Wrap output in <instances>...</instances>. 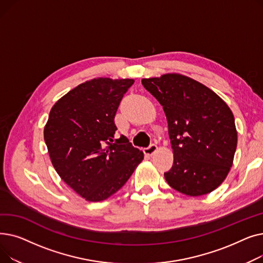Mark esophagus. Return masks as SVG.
Returning a JSON list of instances; mask_svg holds the SVG:
<instances>
[{"label":"esophagus","mask_w":263,"mask_h":263,"mask_svg":"<svg viewBox=\"0 0 263 263\" xmlns=\"http://www.w3.org/2000/svg\"><path fill=\"white\" fill-rule=\"evenodd\" d=\"M157 150H158V146L155 145V144H153V145H150L148 148L144 149V154H145L146 156H148V157H151V156H153V155L156 153Z\"/></svg>","instance_id":"1"}]
</instances>
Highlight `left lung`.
Returning a JSON list of instances; mask_svg holds the SVG:
<instances>
[{
  "label": "left lung",
  "mask_w": 263,
  "mask_h": 263,
  "mask_svg": "<svg viewBox=\"0 0 263 263\" xmlns=\"http://www.w3.org/2000/svg\"><path fill=\"white\" fill-rule=\"evenodd\" d=\"M163 106L174 153L167 183L189 196L208 194L226 179L238 133L229 106L201 83L177 73L142 80Z\"/></svg>",
  "instance_id": "1"
}]
</instances>
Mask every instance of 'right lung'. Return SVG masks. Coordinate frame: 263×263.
<instances>
[{"mask_svg": "<svg viewBox=\"0 0 263 263\" xmlns=\"http://www.w3.org/2000/svg\"><path fill=\"white\" fill-rule=\"evenodd\" d=\"M134 80L98 78L67 92L50 110L44 136L53 166L76 193L101 201L121 189L143 159L114 118Z\"/></svg>", "mask_w": 263, "mask_h": 263, "instance_id": "1", "label": "right lung"}]
</instances>
